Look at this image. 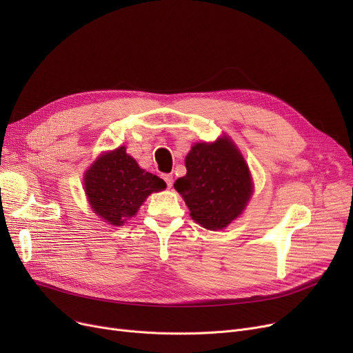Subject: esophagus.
<instances>
[{
    "mask_svg": "<svg viewBox=\"0 0 353 353\" xmlns=\"http://www.w3.org/2000/svg\"><path fill=\"white\" fill-rule=\"evenodd\" d=\"M163 179H164V181L167 184V188H172L173 186V176L172 174H164Z\"/></svg>",
    "mask_w": 353,
    "mask_h": 353,
    "instance_id": "1",
    "label": "esophagus"
}]
</instances>
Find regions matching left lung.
I'll return each instance as SVG.
<instances>
[{
	"label": "left lung",
	"mask_w": 353,
	"mask_h": 353,
	"mask_svg": "<svg viewBox=\"0 0 353 353\" xmlns=\"http://www.w3.org/2000/svg\"><path fill=\"white\" fill-rule=\"evenodd\" d=\"M186 176L174 181L192 217L203 228L225 229L246 208L252 179L236 145L221 137L197 143L186 157Z\"/></svg>",
	"instance_id": "obj_1"
}]
</instances>
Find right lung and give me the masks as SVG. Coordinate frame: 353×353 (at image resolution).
Segmentation results:
<instances>
[{"label":"right lung","mask_w":353,"mask_h":353,"mask_svg":"<svg viewBox=\"0 0 353 353\" xmlns=\"http://www.w3.org/2000/svg\"><path fill=\"white\" fill-rule=\"evenodd\" d=\"M90 205L110 225L121 226L137 213L144 199L165 189L163 179L140 169L125 147L103 154L84 177Z\"/></svg>","instance_id":"right-lung-1"}]
</instances>
